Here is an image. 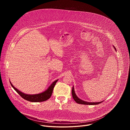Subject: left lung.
Returning a JSON list of instances; mask_svg holds the SVG:
<instances>
[{
	"label": "left lung",
	"instance_id": "1",
	"mask_svg": "<svg viewBox=\"0 0 130 130\" xmlns=\"http://www.w3.org/2000/svg\"><path fill=\"white\" fill-rule=\"evenodd\" d=\"M114 47V48L115 49V50L116 51V48L113 46ZM72 97L74 99V100H75L77 103H79V104H85V105H96V104H100V103L102 102L103 101H100V102H87V101H83V100H81V99H80L79 98H78L77 97V96L76 95V92L75 91V89H74V87L73 86L72 87Z\"/></svg>",
	"mask_w": 130,
	"mask_h": 130
}]
</instances>
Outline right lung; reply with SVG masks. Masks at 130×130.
<instances>
[{"mask_svg": "<svg viewBox=\"0 0 130 130\" xmlns=\"http://www.w3.org/2000/svg\"><path fill=\"white\" fill-rule=\"evenodd\" d=\"M59 80H56L54 81L49 87L48 88L45 90L43 92H41L40 94H26L24 92H22L21 91L17 89L16 88H15L12 84V83L10 81V83L12 86V87L14 88V89L17 92V93L19 94L23 99L30 101L32 102H42L46 101L49 99L52 94V91L53 88L56 84V83L58 82Z\"/></svg>", "mask_w": 130, "mask_h": 130, "instance_id": "right-lung-1", "label": "right lung"}]
</instances>
